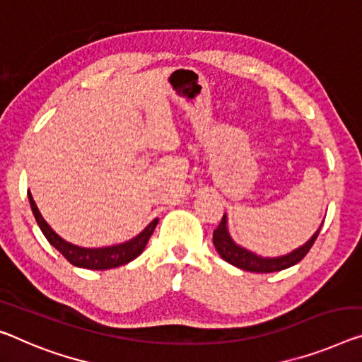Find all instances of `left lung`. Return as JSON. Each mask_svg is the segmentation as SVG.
<instances>
[{"instance_id":"8db88e82","label":"left lung","mask_w":362,"mask_h":362,"mask_svg":"<svg viewBox=\"0 0 362 362\" xmlns=\"http://www.w3.org/2000/svg\"><path fill=\"white\" fill-rule=\"evenodd\" d=\"M320 229L310 237V240L307 242V244L299 247L298 250L291 252L289 255H284L279 258H262V257H257L255 253L242 249V247L234 244L233 239L229 237L228 228H226V216H223L219 226L213 233V244L221 255V258L230 263V265H234L240 269H245V272H252V273H273V272H281V269H286L296 265V263H299L312 249L315 239L319 237Z\"/></svg>"}]
</instances>
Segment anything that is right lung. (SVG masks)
<instances>
[{"label":"right lung","instance_id":"add662e5","mask_svg":"<svg viewBox=\"0 0 362 362\" xmlns=\"http://www.w3.org/2000/svg\"><path fill=\"white\" fill-rule=\"evenodd\" d=\"M27 195H29L32 213H34L37 224H39V228L43 233V235H45V239L50 242V244L55 247V249L60 252L62 255L71 263V265L86 268V269H109V268L127 265L128 262H132L138 255H141L144 247L148 244L149 237L153 235L156 226L159 223V219H154L141 234L136 235L129 242H125V244L105 247V249H84V247L73 245L69 244V242L63 240L62 237L45 223V219L42 218V214L39 211V208H37L30 192L27 193Z\"/></svg>","mask_w":362,"mask_h":362}]
</instances>
